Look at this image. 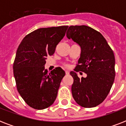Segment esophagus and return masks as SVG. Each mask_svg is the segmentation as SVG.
Returning <instances> with one entry per match:
<instances>
[{"mask_svg": "<svg viewBox=\"0 0 126 126\" xmlns=\"http://www.w3.org/2000/svg\"><path fill=\"white\" fill-rule=\"evenodd\" d=\"M65 74H66V75H69V71H65Z\"/></svg>", "mask_w": 126, "mask_h": 126, "instance_id": "34e87169", "label": "esophagus"}]
</instances>
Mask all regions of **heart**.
Listing matches in <instances>:
<instances>
[{
    "mask_svg": "<svg viewBox=\"0 0 126 126\" xmlns=\"http://www.w3.org/2000/svg\"><path fill=\"white\" fill-rule=\"evenodd\" d=\"M65 65V66H67V65Z\"/></svg>",
    "mask_w": 126,
    "mask_h": 126,
    "instance_id": "1",
    "label": "heart"
}]
</instances>
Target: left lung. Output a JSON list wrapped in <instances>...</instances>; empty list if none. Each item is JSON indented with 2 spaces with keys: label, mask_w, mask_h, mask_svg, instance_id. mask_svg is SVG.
<instances>
[{
  "label": "left lung",
  "mask_w": 126,
  "mask_h": 126,
  "mask_svg": "<svg viewBox=\"0 0 126 126\" xmlns=\"http://www.w3.org/2000/svg\"><path fill=\"white\" fill-rule=\"evenodd\" d=\"M81 47L80 57L70 74L74 79L71 91L75 101L84 108L95 107L105 99L115 77V57L112 49L99 32L86 25L70 26L67 32ZM87 77L81 79L76 72Z\"/></svg>",
  "instance_id": "1"
}]
</instances>
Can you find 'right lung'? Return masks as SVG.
I'll use <instances>...</instances> for the list:
<instances>
[{
    "mask_svg": "<svg viewBox=\"0 0 126 126\" xmlns=\"http://www.w3.org/2000/svg\"><path fill=\"white\" fill-rule=\"evenodd\" d=\"M68 26L40 28L25 36L19 46L13 69L17 90L25 103L34 109L49 107L57 97L65 72L57 67L50 73L44 68Z\"/></svg>",
    "mask_w": 126,
    "mask_h": 126,
    "instance_id": "obj_1",
    "label": "right lung"
}]
</instances>
